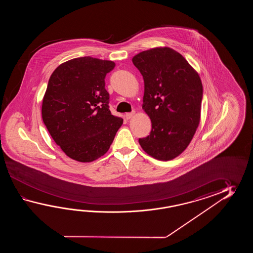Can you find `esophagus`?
<instances>
[{
	"mask_svg": "<svg viewBox=\"0 0 253 253\" xmlns=\"http://www.w3.org/2000/svg\"><path fill=\"white\" fill-rule=\"evenodd\" d=\"M134 111H132V112H130V113L126 114V119H130L131 118H133V116H134Z\"/></svg>",
	"mask_w": 253,
	"mask_h": 253,
	"instance_id": "1",
	"label": "esophagus"
}]
</instances>
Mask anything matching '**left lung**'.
Instances as JSON below:
<instances>
[{
    "label": "left lung",
    "mask_w": 253,
    "mask_h": 253,
    "mask_svg": "<svg viewBox=\"0 0 253 253\" xmlns=\"http://www.w3.org/2000/svg\"><path fill=\"white\" fill-rule=\"evenodd\" d=\"M145 82L143 109L150 134L139 138L146 154L168 161L181 155L198 127L203 84L187 60L168 47L142 51L132 59Z\"/></svg>",
    "instance_id": "1"
}]
</instances>
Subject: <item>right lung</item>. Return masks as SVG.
Returning <instances> with one entry per match:
<instances>
[{
  "label": "right lung",
  "instance_id": "obj_1",
  "mask_svg": "<svg viewBox=\"0 0 253 253\" xmlns=\"http://www.w3.org/2000/svg\"><path fill=\"white\" fill-rule=\"evenodd\" d=\"M111 60L76 58L59 65L48 80L42 115L48 133L67 156L92 162L104 156L123 124L109 110L105 78Z\"/></svg>",
  "mask_w": 253,
  "mask_h": 253
}]
</instances>
